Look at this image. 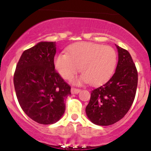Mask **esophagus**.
Returning a JSON list of instances; mask_svg holds the SVG:
<instances>
[{
	"mask_svg": "<svg viewBox=\"0 0 151 151\" xmlns=\"http://www.w3.org/2000/svg\"><path fill=\"white\" fill-rule=\"evenodd\" d=\"M79 91H80V89H77V88L72 87V89H71V92H72V93H78Z\"/></svg>",
	"mask_w": 151,
	"mask_h": 151,
	"instance_id": "34e87169",
	"label": "esophagus"
}]
</instances>
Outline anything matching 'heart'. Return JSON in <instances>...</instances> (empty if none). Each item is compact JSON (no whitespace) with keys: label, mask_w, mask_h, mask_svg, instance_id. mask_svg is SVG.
<instances>
[{"label":"heart","mask_w":151,"mask_h":151,"mask_svg":"<svg viewBox=\"0 0 151 151\" xmlns=\"http://www.w3.org/2000/svg\"><path fill=\"white\" fill-rule=\"evenodd\" d=\"M68 55L59 53L54 65L59 74L68 79L77 73L80 67L83 74L72 79L75 84L89 81L98 85L106 81L113 74L117 63V53L112 47L94 42H81L67 49Z\"/></svg>","instance_id":"obj_1"}]
</instances>
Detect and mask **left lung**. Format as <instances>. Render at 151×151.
Here are the masks:
<instances>
[{"label": "left lung", "mask_w": 151, "mask_h": 151, "mask_svg": "<svg viewBox=\"0 0 151 151\" xmlns=\"http://www.w3.org/2000/svg\"><path fill=\"white\" fill-rule=\"evenodd\" d=\"M119 61L115 73L104 84L92 90L86 107L91 122L109 126L121 120L134 101L138 85V72L127 50L116 46Z\"/></svg>", "instance_id": "left-lung-1"}]
</instances>
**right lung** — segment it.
<instances>
[{
  "mask_svg": "<svg viewBox=\"0 0 151 151\" xmlns=\"http://www.w3.org/2000/svg\"><path fill=\"white\" fill-rule=\"evenodd\" d=\"M56 42H41L25 50L13 77L19 104L38 124H52L65 111V99L71 86L55 70Z\"/></svg>",
  "mask_w": 151,
  "mask_h": 151,
  "instance_id": "obj_1",
  "label": "right lung"
}]
</instances>
